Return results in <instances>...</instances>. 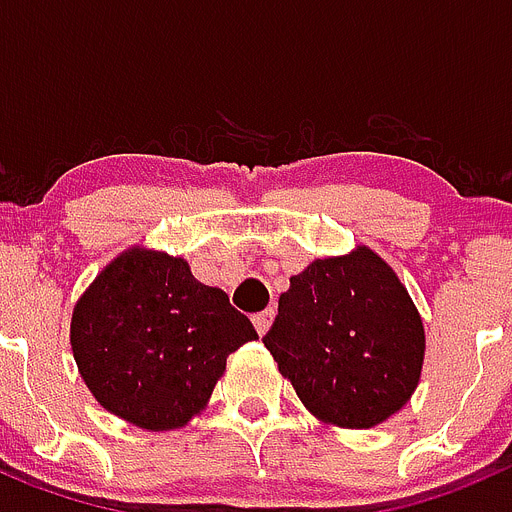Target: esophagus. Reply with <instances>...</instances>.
I'll return each instance as SVG.
<instances>
[{"label": "esophagus", "mask_w": 512, "mask_h": 512, "mask_svg": "<svg viewBox=\"0 0 512 512\" xmlns=\"http://www.w3.org/2000/svg\"><path fill=\"white\" fill-rule=\"evenodd\" d=\"M273 317H275V309H265L260 311V314H255V317H252L255 330L260 332V335H265V332L270 330V324H273Z\"/></svg>", "instance_id": "1"}]
</instances>
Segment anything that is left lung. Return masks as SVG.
Wrapping results in <instances>:
<instances>
[{
  "label": "left lung",
  "mask_w": 512,
  "mask_h": 512,
  "mask_svg": "<svg viewBox=\"0 0 512 512\" xmlns=\"http://www.w3.org/2000/svg\"><path fill=\"white\" fill-rule=\"evenodd\" d=\"M262 342L301 402L342 428H371L402 410L425 355L407 288L368 247L293 275Z\"/></svg>",
  "instance_id": "obj_1"
}]
</instances>
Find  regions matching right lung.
Returning a JSON list of instances; mask_svg holds the SVG:
<instances>
[{
    "mask_svg": "<svg viewBox=\"0 0 512 512\" xmlns=\"http://www.w3.org/2000/svg\"><path fill=\"white\" fill-rule=\"evenodd\" d=\"M250 340L255 327L229 296L162 252L128 250L110 262L71 317L84 384L146 430L180 428L203 410L229 353Z\"/></svg>",
    "mask_w": 512,
    "mask_h": 512,
    "instance_id": "right-lung-1",
    "label": "right lung"
}]
</instances>
